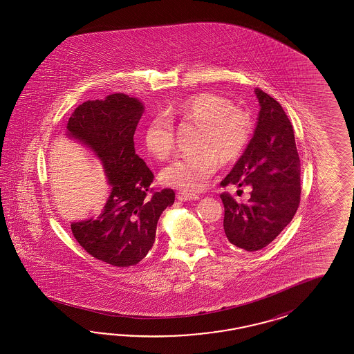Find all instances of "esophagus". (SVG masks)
Segmentation results:
<instances>
[{
	"label": "esophagus",
	"instance_id": "34e87169",
	"mask_svg": "<svg viewBox=\"0 0 354 354\" xmlns=\"http://www.w3.org/2000/svg\"><path fill=\"white\" fill-rule=\"evenodd\" d=\"M200 197L197 194H192V193L179 192L178 193V200L179 201H196Z\"/></svg>",
	"mask_w": 354,
	"mask_h": 354
}]
</instances>
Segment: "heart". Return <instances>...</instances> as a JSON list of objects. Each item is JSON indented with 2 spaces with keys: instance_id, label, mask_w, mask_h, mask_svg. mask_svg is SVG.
<instances>
[{
  "instance_id": "b5f03b06",
  "label": "heart",
  "mask_w": 354,
  "mask_h": 354,
  "mask_svg": "<svg viewBox=\"0 0 354 354\" xmlns=\"http://www.w3.org/2000/svg\"><path fill=\"white\" fill-rule=\"evenodd\" d=\"M149 119L144 129V142L150 154L167 160L175 149V129L171 118L200 124L196 148L170 163L161 172L162 182L187 192L204 191L218 170L221 160L235 161L247 147L252 119L243 109L232 106L228 98L215 93L185 97Z\"/></svg>"
}]
</instances>
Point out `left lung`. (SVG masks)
Returning <instances> with one entry per match:
<instances>
[{
	"instance_id": "obj_1",
	"label": "left lung",
	"mask_w": 354,
	"mask_h": 354,
	"mask_svg": "<svg viewBox=\"0 0 354 354\" xmlns=\"http://www.w3.org/2000/svg\"><path fill=\"white\" fill-rule=\"evenodd\" d=\"M257 126L241 157L222 180L250 185L247 204L222 193L225 237L235 247L256 252L268 247L288 225L300 205L301 165L293 127L275 98L259 88Z\"/></svg>"
}]
</instances>
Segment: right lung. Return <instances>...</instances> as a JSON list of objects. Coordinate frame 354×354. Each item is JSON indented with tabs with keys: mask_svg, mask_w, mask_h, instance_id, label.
I'll return each mask as SVG.
<instances>
[{
	"mask_svg": "<svg viewBox=\"0 0 354 354\" xmlns=\"http://www.w3.org/2000/svg\"><path fill=\"white\" fill-rule=\"evenodd\" d=\"M144 113L139 98L113 93L76 107L66 135L95 153L110 185L98 216L73 222L71 231L86 252L117 268H129L148 254L163 210L175 201L172 189L150 192L153 172L135 153L133 135Z\"/></svg>",
	"mask_w": 354,
	"mask_h": 354,
	"instance_id": "1",
	"label": "right lung"
}]
</instances>
